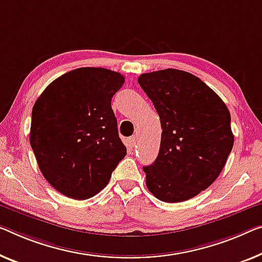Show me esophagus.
<instances>
[{
	"label": "esophagus",
	"mask_w": 262,
	"mask_h": 262,
	"mask_svg": "<svg viewBox=\"0 0 262 262\" xmlns=\"http://www.w3.org/2000/svg\"><path fill=\"white\" fill-rule=\"evenodd\" d=\"M136 141H138V140H136V136H132V138L128 139V143H129L130 147H134L136 144Z\"/></svg>",
	"instance_id": "esophagus-1"
}]
</instances>
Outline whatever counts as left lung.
<instances>
[{
  "label": "left lung",
  "instance_id": "1",
  "mask_svg": "<svg viewBox=\"0 0 262 262\" xmlns=\"http://www.w3.org/2000/svg\"><path fill=\"white\" fill-rule=\"evenodd\" d=\"M138 82L162 128L158 158L143 167L147 188L163 202L189 200L216 180L231 153L228 108L205 82L183 70L141 74Z\"/></svg>",
  "mask_w": 262,
  "mask_h": 262
}]
</instances>
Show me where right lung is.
<instances>
[{"label": "right lung", "instance_id": "add662e5", "mask_svg": "<svg viewBox=\"0 0 262 262\" xmlns=\"http://www.w3.org/2000/svg\"><path fill=\"white\" fill-rule=\"evenodd\" d=\"M123 83L113 70L77 68L54 80L35 102L30 146L46 180L66 196L96 195L126 156L111 104Z\"/></svg>", "mask_w": 262, "mask_h": 262}]
</instances>
